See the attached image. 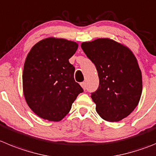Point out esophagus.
I'll return each mask as SVG.
<instances>
[{
	"instance_id": "34e87169",
	"label": "esophagus",
	"mask_w": 156,
	"mask_h": 156,
	"mask_svg": "<svg viewBox=\"0 0 156 156\" xmlns=\"http://www.w3.org/2000/svg\"><path fill=\"white\" fill-rule=\"evenodd\" d=\"M80 85H81V87H83V89L84 90H85L87 89V84H86V83H85V82H83V83H80Z\"/></svg>"
}]
</instances>
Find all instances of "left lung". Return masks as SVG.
<instances>
[{
  "label": "left lung",
  "instance_id": "1",
  "mask_svg": "<svg viewBox=\"0 0 156 156\" xmlns=\"http://www.w3.org/2000/svg\"><path fill=\"white\" fill-rule=\"evenodd\" d=\"M81 48L98 70L99 87L91 94L98 114L110 122L128 117L142 92L141 72L133 52L108 38L83 42Z\"/></svg>",
  "mask_w": 156,
  "mask_h": 156
}]
</instances>
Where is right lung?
Returning <instances> with one entry per match:
<instances>
[{
  "label": "right lung",
  "instance_id": "add662e5",
  "mask_svg": "<svg viewBox=\"0 0 156 156\" xmlns=\"http://www.w3.org/2000/svg\"><path fill=\"white\" fill-rule=\"evenodd\" d=\"M78 44L65 38H45L31 48L22 74L23 92L31 110L40 118L59 121L83 91L74 80L69 59Z\"/></svg>",
  "mask_w": 156,
  "mask_h": 156
}]
</instances>
